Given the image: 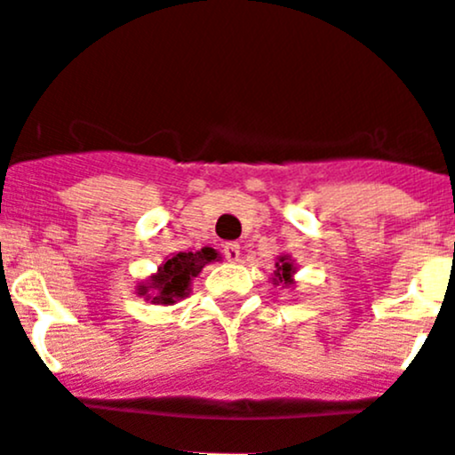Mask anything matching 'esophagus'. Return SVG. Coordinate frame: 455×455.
Segmentation results:
<instances>
[{"label":"esophagus","instance_id":"obj_1","mask_svg":"<svg viewBox=\"0 0 455 455\" xmlns=\"http://www.w3.org/2000/svg\"><path fill=\"white\" fill-rule=\"evenodd\" d=\"M223 256H226L228 260H238V256H241V245H238V243H226V245H223Z\"/></svg>","mask_w":455,"mask_h":455}]
</instances>
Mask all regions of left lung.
<instances>
[{
    "instance_id": "8db88e82",
    "label": "left lung",
    "mask_w": 455,
    "mask_h": 455,
    "mask_svg": "<svg viewBox=\"0 0 455 455\" xmlns=\"http://www.w3.org/2000/svg\"><path fill=\"white\" fill-rule=\"evenodd\" d=\"M276 278H274V281H276V285L278 283H283V285H291V274H294V265L290 263V259H287V256H281V259H278V263H276Z\"/></svg>"
}]
</instances>
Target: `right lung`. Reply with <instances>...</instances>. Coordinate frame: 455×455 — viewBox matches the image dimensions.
<instances>
[{
	"label": "right lung",
	"mask_w": 455,
	"mask_h": 455,
	"mask_svg": "<svg viewBox=\"0 0 455 455\" xmlns=\"http://www.w3.org/2000/svg\"><path fill=\"white\" fill-rule=\"evenodd\" d=\"M214 259H217V251L212 247H204L201 251H179L161 265L159 272L150 278V285H139V294L152 299V303H174L177 299L188 296L192 278L199 276L204 265ZM148 286L153 287L155 295L147 294Z\"/></svg>",
	"instance_id": "add662e5"
}]
</instances>
